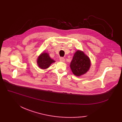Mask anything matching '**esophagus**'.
Instances as JSON below:
<instances>
[{
	"mask_svg": "<svg viewBox=\"0 0 122 122\" xmlns=\"http://www.w3.org/2000/svg\"><path fill=\"white\" fill-rule=\"evenodd\" d=\"M60 61H61V62H65V59L64 58L61 57L60 58Z\"/></svg>",
	"mask_w": 122,
	"mask_h": 122,
	"instance_id": "obj_1",
	"label": "esophagus"
}]
</instances>
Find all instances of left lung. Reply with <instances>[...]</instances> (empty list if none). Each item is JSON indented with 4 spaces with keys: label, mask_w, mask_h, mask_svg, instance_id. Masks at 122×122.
<instances>
[{
    "label": "left lung",
    "mask_w": 122,
    "mask_h": 122,
    "mask_svg": "<svg viewBox=\"0 0 122 122\" xmlns=\"http://www.w3.org/2000/svg\"><path fill=\"white\" fill-rule=\"evenodd\" d=\"M91 59L82 51L78 50L74 53L73 59L70 63V68L73 73L80 76L85 74L91 68Z\"/></svg>",
    "instance_id": "left-lung-1"
}]
</instances>
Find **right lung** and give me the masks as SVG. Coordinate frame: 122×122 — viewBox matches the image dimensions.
I'll use <instances>...</instances> for the list:
<instances>
[{
    "label": "right lung",
    "instance_id": "1",
    "mask_svg": "<svg viewBox=\"0 0 122 122\" xmlns=\"http://www.w3.org/2000/svg\"><path fill=\"white\" fill-rule=\"evenodd\" d=\"M55 61L51 59L49 53L46 52H43L38 56L36 61L38 67L42 70L47 69Z\"/></svg>",
    "mask_w": 122,
    "mask_h": 122
}]
</instances>
